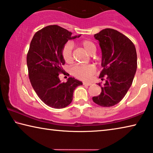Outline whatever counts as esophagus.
<instances>
[{"label":"esophagus","mask_w":153,"mask_h":153,"mask_svg":"<svg viewBox=\"0 0 153 153\" xmlns=\"http://www.w3.org/2000/svg\"><path fill=\"white\" fill-rule=\"evenodd\" d=\"M92 84L90 82H83V85H84V86H90Z\"/></svg>","instance_id":"34e87169"}]
</instances>
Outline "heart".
I'll use <instances>...</instances> for the list:
<instances>
[{
	"mask_svg": "<svg viewBox=\"0 0 153 153\" xmlns=\"http://www.w3.org/2000/svg\"><path fill=\"white\" fill-rule=\"evenodd\" d=\"M83 48L90 55H93L97 50L96 46L92 41L88 40H84L80 42ZM72 44L67 42L63 45L61 49V56L63 60L67 63H72L74 61V56L72 53ZM96 72V67L93 65H77L72 69V74L74 76L82 80H88Z\"/></svg>",
	"mask_w": 153,
	"mask_h": 153,
	"instance_id": "b5f03b06",
	"label": "heart"
}]
</instances>
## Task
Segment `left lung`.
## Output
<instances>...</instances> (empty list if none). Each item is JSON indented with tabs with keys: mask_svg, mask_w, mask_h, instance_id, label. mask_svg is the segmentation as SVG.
<instances>
[{
	"mask_svg": "<svg viewBox=\"0 0 153 153\" xmlns=\"http://www.w3.org/2000/svg\"><path fill=\"white\" fill-rule=\"evenodd\" d=\"M102 50V70L100 78L107 79L101 86V93L92 97L96 104L109 107L120 102L132 84L137 69L135 46L118 31L107 28L94 34Z\"/></svg>",
	"mask_w": 153,
	"mask_h": 153,
	"instance_id": "obj_1",
	"label": "left lung"
}]
</instances>
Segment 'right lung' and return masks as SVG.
I'll use <instances>...</instances> for the list:
<instances>
[{"instance_id":"obj_1","label":"right lung","mask_w":153,"mask_h":153,"mask_svg":"<svg viewBox=\"0 0 153 153\" xmlns=\"http://www.w3.org/2000/svg\"><path fill=\"white\" fill-rule=\"evenodd\" d=\"M71 34L57 25H48L36 32L27 54L31 84L40 100L52 108L68 106L73 100L74 90L82 85V82L74 77L61 82L59 77L64 74L62 66L65 63L61 49L68 40L77 37H72Z\"/></svg>"}]
</instances>
